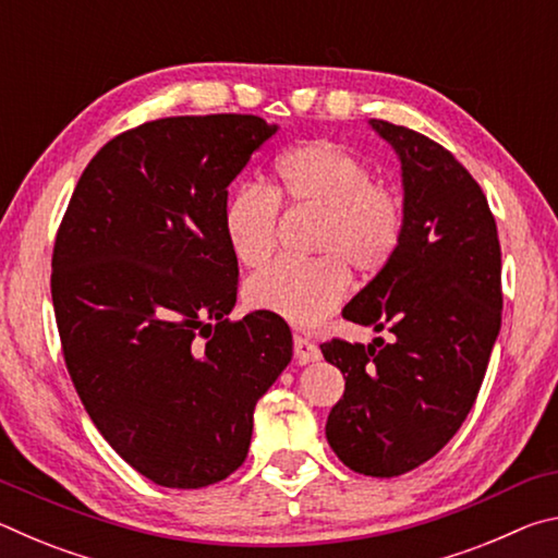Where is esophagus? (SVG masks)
I'll return each instance as SVG.
<instances>
[{
    "mask_svg": "<svg viewBox=\"0 0 558 558\" xmlns=\"http://www.w3.org/2000/svg\"><path fill=\"white\" fill-rule=\"evenodd\" d=\"M292 347H295V359H298L300 364L317 362V359L323 356V354H319V347L315 342H310L307 337H300L298 335L295 339H292Z\"/></svg>",
    "mask_w": 558,
    "mask_h": 558,
    "instance_id": "obj_1",
    "label": "esophagus"
}]
</instances>
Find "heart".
<instances>
[{"mask_svg":"<svg viewBox=\"0 0 558 558\" xmlns=\"http://www.w3.org/2000/svg\"><path fill=\"white\" fill-rule=\"evenodd\" d=\"M282 202L315 211L310 260H276L245 282L251 307L315 327L342 305L349 269L376 276L403 233V202L386 184L372 182V169L352 149L332 140H310L278 157L270 192L241 186L226 199L221 229L233 258L256 268L278 243Z\"/></svg>","mask_w":558,"mask_h":558,"instance_id":"b5f03b06","label":"heart"}]
</instances>
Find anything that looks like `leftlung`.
Instances as JSON below:
<instances>
[{"instance_id":"obj_1","label":"left lung","mask_w":558,"mask_h":558,"mask_svg":"<svg viewBox=\"0 0 558 558\" xmlns=\"http://www.w3.org/2000/svg\"><path fill=\"white\" fill-rule=\"evenodd\" d=\"M369 125L399 155L403 233L342 315L393 339L319 344L344 374L325 433L349 470L396 477L436 456L477 399L502 323V253L483 189L446 147Z\"/></svg>"}]
</instances>
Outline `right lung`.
Here are the masks:
<instances>
[{
	"label": "right lung",
	"mask_w": 558,
	"mask_h": 558,
	"mask_svg": "<svg viewBox=\"0 0 558 558\" xmlns=\"http://www.w3.org/2000/svg\"><path fill=\"white\" fill-rule=\"evenodd\" d=\"M256 116H184L112 137L83 169L51 260L75 391L112 450L153 483L199 489L248 456L253 411L292 359L272 313L231 323L239 260L229 184L276 135Z\"/></svg>",
	"instance_id": "obj_1"
}]
</instances>
